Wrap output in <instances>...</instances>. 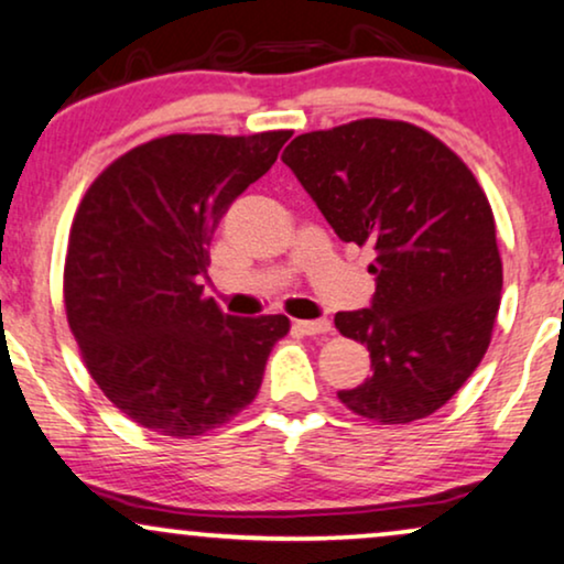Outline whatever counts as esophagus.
I'll return each mask as SVG.
<instances>
[{
	"label": "esophagus",
	"instance_id": "34e87169",
	"mask_svg": "<svg viewBox=\"0 0 564 564\" xmlns=\"http://www.w3.org/2000/svg\"><path fill=\"white\" fill-rule=\"evenodd\" d=\"M295 329L303 332V335H326L332 332L329 318H316V322H295Z\"/></svg>",
	"mask_w": 564,
	"mask_h": 564
}]
</instances>
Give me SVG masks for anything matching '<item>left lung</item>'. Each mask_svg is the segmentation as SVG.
<instances>
[{"label":"left lung","instance_id":"left-lung-1","mask_svg":"<svg viewBox=\"0 0 564 564\" xmlns=\"http://www.w3.org/2000/svg\"><path fill=\"white\" fill-rule=\"evenodd\" d=\"M282 162L339 240L377 250L371 308L335 316L339 335L368 347L373 373L339 402L377 423L426 419L491 343L502 259L486 193L440 138L400 120L303 133Z\"/></svg>","mask_w":564,"mask_h":564}]
</instances>
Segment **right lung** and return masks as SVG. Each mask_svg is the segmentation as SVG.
<instances>
[{"instance_id":"add662e5","label":"right lung","mask_w":564,"mask_h":564,"mask_svg":"<svg viewBox=\"0 0 564 564\" xmlns=\"http://www.w3.org/2000/svg\"><path fill=\"white\" fill-rule=\"evenodd\" d=\"M290 135L154 138L83 196L65 259L67 324L90 377L138 426L193 440L259 394L290 318L221 314L200 276L219 219Z\"/></svg>"}]
</instances>
